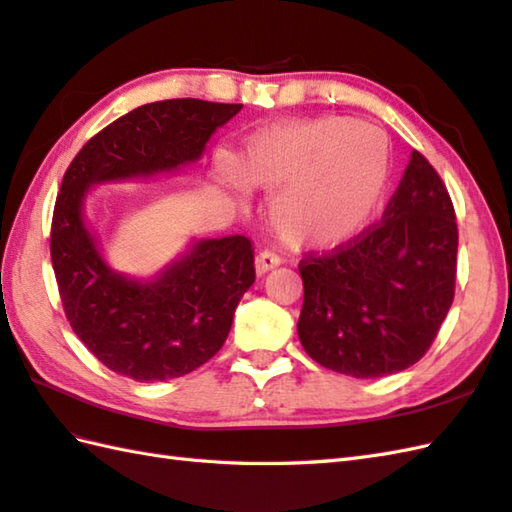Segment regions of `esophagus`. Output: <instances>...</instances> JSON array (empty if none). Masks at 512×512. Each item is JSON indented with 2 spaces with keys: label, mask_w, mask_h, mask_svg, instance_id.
<instances>
[{
  "label": "esophagus",
  "mask_w": 512,
  "mask_h": 512,
  "mask_svg": "<svg viewBox=\"0 0 512 512\" xmlns=\"http://www.w3.org/2000/svg\"><path fill=\"white\" fill-rule=\"evenodd\" d=\"M279 264H281L279 255H277V253H270V250H262V253H259V255L255 257V270H257V275H264V273H268V270H273V268L279 266Z\"/></svg>",
  "instance_id": "1"
}]
</instances>
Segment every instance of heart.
Returning <instances> with one entry per match:
<instances>
[{
    "label": "heart",
    "mask_w": 512,
    "mask_h": 512,
    "mask_svg": "<svg viewBox=\"0 0 512 512\" xmlns=\"http://www.w3.org/2000/svg\"><path fill=\"white\" fill-rule=\"evenodd\" d=\"M217 178L244 198L246 184L277 191L270 222L284 242L334 248L361 235L391 182L387 136L347 116L268 127L239 156L217 158Z\"/></svg>",
    "instance_id": "b5f03b06"
}]
</instances>
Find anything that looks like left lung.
Returning <instances> with one entry per match:
<instances>
[{
	"label": "left lung",
	"instance_id": "8db88e82",
	"mask_svg": "<svg viewBox=\"0 0 512 512\" xmlns=\"http://www.w3.org/2000/svg\"><path fill=\"white\" fill-rule=\"evenodd\" d=\"M455 268L451 195L413 151L383 220L330 253L301 259L303 350L354 378L402 372L436 339L453 303Z\"/></svg>",
	"mask_w": 512,
	"mask_h": 512
}]
</instances>
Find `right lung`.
<instances>
[{"instance_id": "add662e5", "label": "right lung", "mask_w": 512, "mask_h": 512, "mask_svg": "<svg viewBox=\"0 0 512 512\" xmlns=\"http://www.w3.org/2000/svg\"><path fill=\"white\" fill-rule=\"evenodd\" d=\"M239 110L200 99L140 105L92 136L65 171L50 231L54 277L74 334L116 374L151 383L213 358L231 332L239 299L253 286L255 255L244 235L202 239L156 279L118 275L85 226V193L101 182L195 162L215 129Z\"/></svg>"}]
</instances>
